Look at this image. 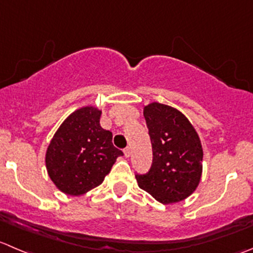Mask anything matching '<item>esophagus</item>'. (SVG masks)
<instances>
[{"mask_svg":"<svg viewBox=\"0 0 253 253\" xmlns=\"http://www.w3.org/2000/svg\"><path fill=\"white\" fill-rule=\"evenodd\" d=\"M124 154H125V157H126V158H128V157L131 156V148H129V147H127V148H125Z\"/></svg>","mask_w":253,"mask_h":253,"instance_id":"esophagus-1","label":"esophagus"}]
</instances>
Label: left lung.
Wrapping results in <instances>:
<instances>
[{"instance_id": "obj_1", "label": "left lung", "mask_w": 253, "mask_h": 253, "mask_svg": "<svg viewBox=\"0 0 253 253\" xmlns=\"http://www.w3.org/2000/svg\"><path fill=\"white\" fill-rule=\"evenodd\" d=\"M153 162L138 186L162 204L181 202L195 192L203 173V146L194 126L179 110L151 102L143 107Z\"/></svg>"}]
</instances>
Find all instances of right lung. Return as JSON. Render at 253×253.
I'll list each match as a JSON object with an SVG mask.
<instances>
[{"mask_svg": "<svg viewBox=\"0 0 253 253\" xmlns=\"http://www.w3.org/2000/svg\"><path fill=\"white\" fill-rule=\"evenodd\" d=\"M101 110L84 106L70 114L54 133L45 152V167L54 185L72 197L99 186L122 151L112 133L100 125Z\"/></svg>", "mask_w": 253, "mask_h": 253, "instance_id": "right-lung-1", "label": "right lung"}]
</instances>
